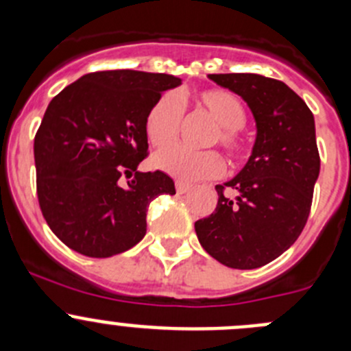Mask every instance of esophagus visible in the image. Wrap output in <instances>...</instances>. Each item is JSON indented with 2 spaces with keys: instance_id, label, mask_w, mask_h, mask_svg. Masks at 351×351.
Masks as SVG:
<instances>
[{
  "instance_id": "obj_1",
  "label": "esophagus",
  "mask_w": 351,
  "mask_h": 351,
  "mask_svg": "<svg viewBox=\"0 0 351 351\" xmlns=\"http://www.w3.org/2000/svg\"><path fill=\"white\" fill-rule=\"evenodd\" d=\"M192 189V186L189 185V183H183V182H176V192L180 193V195H183V193H186L189 190Z\"/></svg>"
}]
</instances>
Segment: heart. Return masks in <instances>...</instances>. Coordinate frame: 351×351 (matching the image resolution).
I'll return each instance as SVG.
<instances>
[{"mask_svg": "<svg viewBox=\"0 0 351 351\" xmlns=\"http://www.w3.org/2000/svg\"><path fill=\"white\" fill-rule=\"evenodd\" d=\"M197 107L214 119L215 127L205 144H221L231 161L246 158L247 143L241 127L246 123V108L234 93L228 90H204L193 95ZM183 107L175 93H165L151 105L144 119V132L154 147H166L178 137L182 127ZM154 166L182 182L215 178L224 171V159L217 151H192L186 147H168L153 159Z\"/></svg>", "mask_w": 351, "mask_h": 351, "instance_id": "1", "label": "heart"}]
</instances>
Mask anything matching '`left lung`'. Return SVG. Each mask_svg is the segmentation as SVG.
I'll list each match as a JSON object with an SVG mask.
<instances>
[{"label": "left lung", "instance_id": "left-lung-1", "mask_svg": "<svg viewBox=\"0 0 351 351\" xmlns=\"http://www.w3.org/2000/svg\"><path fill=\"white\" fill-rule=\"evenodd\" d=\"M208 77L246 101L256 122V139L241 171L215 185L217 207L195 222V232L219 263L253 270L289 250L309 217L321 168L314 115L278 80L250 73ZM226 188L235 197L226 196Z\"/></svg>", "mask_w": 351, "mask_h": 351}]
</instances>
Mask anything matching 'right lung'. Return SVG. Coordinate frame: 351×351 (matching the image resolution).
Listing matches in <instances>:
<instances>
[{"label": "right lung", "mask_w": 351, "mask_h": 351, "mask_svg": "<svg viewBox=\"0 0 351 351\" xmlns=\"http://www.w3.org/2000/svg\"><path fill=\"white\" fill-rule=\"evenodd\" d=\"M180 84L171 74L98 71L51 100L34 141L37 195L49 228L71 250L90 258L130 250L146 236L151 202L175 195L166 173L137 166L149 147L147 110Z\"/></svg>", "instance_id": "right-lung-1"}]
</instances>
